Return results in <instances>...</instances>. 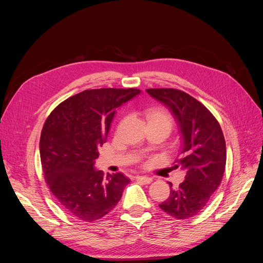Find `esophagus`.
Listing matches in <instances>:
<instances>
[{
	"label": "esophagus",
	"instance_id": "obj_1",
	"mask_svg": "<svg viewBox=\"0 0 263 263\" xmlns=\"http://www.w3.org/2000/svg\"><path fill=\"white\" fill-rule=\"evenodd\" d=\"M135 178L137 179V180H140L141 182H143L145 184H149L151 181H153V178L146 177V176H136Z\"/></svg>",
	"mask_w": 263,
	"mask_h": 263
}]
</instances>
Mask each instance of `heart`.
Returning <instances> with one entry per match:
<instances>
[{"instance_id": "heart-1", "label": "heart", "mask_w": 263, "mask_h": 263, "mask_svg": "<svg viewBox=\"0 0 263 263\" xmlns=\"http://www.w3.org/2000/svg\"><path fill=\"white\" fill-rule=\"evenodd\" d=\"M146 117L148 123H158L166 130L167 133L171 132L174 126V119L173 116L170 114L168 110L165 108L157 107L148 109L146 112Z\"/></svg>"}]
</instances>
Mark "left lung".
<instances>
[{
    "instance_id": "8db88e82",
    "label": "left lung",
    "mask_w": 263,
    "mask_h": 263,
    "mask_svg": "<svg viewBox=\"0 0 263 263\" xmlns=\"http://www.w3.org/2000/svg\"><path fill=\"white\" fill-rule=\"evenodd\" d=\"M146 91L166 105L181 133V151L175 168L181 167L185 179L179 187L171 185L170 197L159 204L173 217L186 219L197 215L222 181L226 166V143L218 121L202 103L174 88Z\"/></svg>"
}]
</instances>
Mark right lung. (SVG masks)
<instances>
[{
  "label": "right lung",
  "mask_w": 263,
  "mask_h": 263,
  "mask_svg": "<svg viewBox=\"0 0 263 263\" xmlns=\"http://www.w3.org/2000/svg\"><path fill=\"white\" fill-rule=\"evenodd\" d=\"M141 92L136 88L87 89L62 102L47 118L39 150L46 182L63 209L93 222L112 211L130 182L121 173L96 171L116 109Z\"/></svg>",
  "instance_id": "add662e5"
}]
</instances>
